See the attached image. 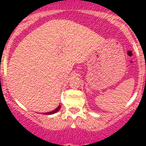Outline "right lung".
I'll use <instances>...</instances> for the list:
<instances>
[{
    "label": "right lung",
    "mask_w": 146,
    "mask_h": 146,
    "mask_svg": "<svg viewBox=\"0 0 146 146\" xmlns=\"http://www.w3.org/2000/svg\"><path fill=\"white\" fill-rule=\"evenodd\" d=\"M60 109V105H59V106L58 107V108H56V109H55V110H52V111L48 112V113H43V114H44V115H52V114H54V113H57V112L58 111V110Z\"/></svg>",
    "instance_id": "1"
}]
</instances>
